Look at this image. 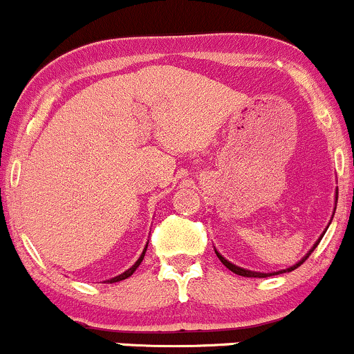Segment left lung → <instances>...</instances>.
I'll return each instance as SVG.
<instances>
[{"label":"left lung","instance_id":"left-lung-1","mask_svg":"<svg viewBox=\"0 0 354 354\" xmlns=\"http://www.w3.org/2000/svg\"><path fill=\"white\" fill-rule=\"evenodd\" d=\"M336 201H338V191H336ZM335 211H336V208H335ZM333 219V218H331ZM324 233H326V231H324ZM323 233V234H324ZM323 234H321L319 236V239L318 241L315 243V245H313V248L310 251H308L306 253V256H303L301 259H299L298 263H296V265H293V266H290V268H286V270H281V271H274V273H258V271H250V270H245V268H239V266H236V265H233V263H230L228 259L226 258H223L221 254L218 253L216 250H214V253H216V256L219 258V261L223 263V265H225L226 268H228L230 271H233V273H236V274H239V276H246V278H266V276H273V274H281V273H290V271H293V270H296V268L298 266H301L304 261H306L308 258H310V254L313 253V251H315V248L319 245V241H321V238H323Z\"/></svg>","mask_w":354,"mask_h":354}]
</instances>
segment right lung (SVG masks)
<instances>
[{
  "mask_svg": "<svg viewBox=\"0 0 354 354\" xmlns=\"http://www.w3.org/2000/svg\"><path fill=\"white\" fill-rule=\"evenodd\" d=\"M146 248H148V245L145 246V250H143V253H141V256L140 258H138V261L135 263V265H133L131 268H129V270H126L124 273H121V274H118V276H115V278H111V279H108V283H118V281H121V279H126V278H129V276H131L133 273H135L136 271V268L141 265V261H143V258H145V253H146ZM106 283V281H104Z\"/></svg>",
  "mask_w": 354,
  "mask_h": 354,
  "instance_id": "add662e5",
  "label": "right lung"
}]
</instances>
